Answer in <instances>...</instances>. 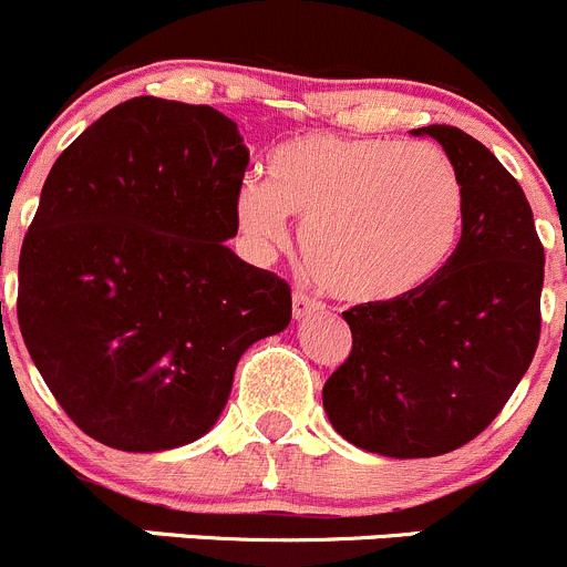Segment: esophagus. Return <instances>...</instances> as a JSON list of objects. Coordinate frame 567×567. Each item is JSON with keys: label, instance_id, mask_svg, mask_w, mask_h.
<instances>
[{"label": "esophagus", "instance_id": "34e87169", "mask_svg": "<svg viewBox=\"0 0 567 567\" xmlns=\"http://www.w3.org/2000/svg\"><path fill=\"white\" fill-rule=\"evenodd\" d=\"M322 308V302L317 297L306 295V291H295V297H291V313H295V319H306L308 313H317Z\"/></svg>", "mask_w": 567, "mask_h": 567}]
</instances>
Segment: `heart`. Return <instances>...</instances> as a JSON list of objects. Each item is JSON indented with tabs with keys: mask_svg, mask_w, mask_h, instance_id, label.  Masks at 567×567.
I'll return each instance as SVG.
<instances>
[{
	"mask_svg": "<svg viewBox=\"0 0 567 567\" xmlns=\"http://www.w3.org/2000/svg\"><path fill=\"white\" fill-rule=\"evenodd\" d=\"M267 173L270 182H239V231L256 254L276 256L289 245V217L306 223V265L341 300L411 295L461 237V173L433 143L302 134L272 151Z\"/></svg>",
	"mask_w": 567,
	"mask_h": 567,
	"instance_id": "b5f03b06",
	"label": "heart"
}]
</instances>
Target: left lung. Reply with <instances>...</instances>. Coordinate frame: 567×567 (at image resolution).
I'll list each match as a JSON object with an SVG mask.
<instances>
[{"label": "left lung", "mask_w": 567, "mask_h": 567, "mask_svg": "<svg viewBox=\"0 0 567 567\" xmlns=\"http://www.w3.org/2000/svg\"><path fill=\"white\" fill-rule=\"evenodd\" d=\"M411 134L461 173V243L411 295L344 311L352 352L322 389L341 439L396 461L446 455L498 416L535 358L546 265L524 189L480 140L441 123Z\"/></svg>", "instance_id": "obj_1"}]
</instances>
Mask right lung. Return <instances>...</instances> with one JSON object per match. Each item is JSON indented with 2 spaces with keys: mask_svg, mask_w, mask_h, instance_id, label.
<instances>
[{
  "mask_svg": "<svg viewBox=\"0 0 567 567\" xmlns=\"http://www.w3.org/2000/svg\"><path fill=\"white\" fill-rule=\"evenodd\" d=\"M237 123L140 95L49 171L19 259V328L76 427L123 452L209 433L243 352L291 319V291L239 259Z\"/></svg>",
  "mask_w": 567,
  "mask_h": 567,
  "instance_id": "obj_1",
  "label": "right lung"
}]
</instances>
